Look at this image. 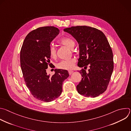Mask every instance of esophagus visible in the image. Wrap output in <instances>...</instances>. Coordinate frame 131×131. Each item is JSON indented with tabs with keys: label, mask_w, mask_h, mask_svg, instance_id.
<instances>
[{
	"label": "esophagus",
	"mask_w": 131,
	"mask_h": 131,
	"mask_svg": "<svg viewBox=\"0 0 131 131\" xmlns=\"http://www.w3.org/2000/svg\"><path fill=\"white\" fill-rule=\"evenodd\" d=\"M72 72H73L72 70H68V73H69V74H71Z\"/></svg>",
	"instance_id": "1"
}]
</instances>
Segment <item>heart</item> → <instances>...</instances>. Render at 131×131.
<instances>
[{
	"instance_id": "heart-1",
	"label": "heart",
	"mask_w": 131,
	"mask_h": 131,
	"mask_svg": "<svg viewBox=\"0 0 131 131\" xmlns=\"http://www.w3.org/2000/svg\"><path fill=\"white\" fill-rule=\"evenodd\" d=\"M59 43L70 49H72L74 45V40L72 38H69V37H64V38H62L59 41ZM49 53L51 58L53 59H57V50H56L55 48L53 46H51L50 47ZM76 62V60L75 58H71L68 60L61 61L57 64L56 66L59 69L70 70L74 67Z\"/></svg>"
}]
</instances>
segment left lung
Listing matches in <instances>:
<instances>
[{
    "mask_svg": "<svg viewBox=\"0 0 131 131\" xmlns=\"http://www.w3.org/2000/svg\"><path fill=\"white\" fill-rule=\"evenodd\" d=\"M76 39L79 47L80 67L90 66L89 71L81 69L82 79L77 85L80 94L95 97L107 89L114 69V57L111 48L104 34L90 26H77L65 28Z\"/></svg>",
    "mask_w": 131,
    "mask_h": 131,
    "instance_id": "left-lung-1",
    "label": "left lung"
}]
</instances>
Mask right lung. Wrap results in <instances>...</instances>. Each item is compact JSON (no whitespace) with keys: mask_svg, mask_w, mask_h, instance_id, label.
Returning a JSON list of instances; mask_svg holds the SVG:
<instances>
[{"mask_svg":"<svg viewBox=\"0 0 131 131\" xmlns=\"http://www.w3.org/2000/svg\"><path fill=\"white\" fill-rule=\"evenodd\" d=\"M59 33L54 26L39 27L28 34L21 49V67L25 84L35 98L45 102L60 96L63 82L69 76L66 70L55 69L52 76L46 72L48 65H52L50 43Z\"/></svg>","mask_w":131,"mask_h":131,"instance_id":"add662e5","label":"right lung"}]
</instances>
